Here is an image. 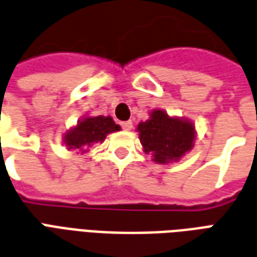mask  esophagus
<instances>
[{"label": "esophagus", "instance_id": "esophagus-1", "mask_svg": "<svg viewBox=\"0 0 257 257\" xmlns=\"http://www.w3.org/2000/svg\"><path fill=\"white\" fill-rule=\"evenodd\" d=\"M121 128L123 130H131L133 128V123H131V120H127V121H121Z\"/></svg>", "mask_w": 257, "mask_h": 257}]
</instances>
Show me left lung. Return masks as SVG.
Returning a JSON list of instances; mask_svg holds the SVG:
<instances>
[{
    "label": "left lung",
    "mask_w": 257,
    "mask_h": 257,
    "mask_svg": "<svg viewBox=\"0 0 257 257\" xmlns=\"http://www.w3.org/2000/svg\"><path fill=\"white\" fill-rule=\"evenodd\" d=\"M144 152L160 164L177 162L193 148L196 130L186 119L171 117L164 110L155 109L147 121L138 124Z\"/></svg>",
    "instance_id": "8db88e82"
}]
</instances>
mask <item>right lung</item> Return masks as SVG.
<instances>
[{
	"label": "right lung",
	"instance_id": "1",
	"mask_svg": "<svg viewBox=\"0 0 257 257\" xmlns=\"http://www.w3.org/2000/svg\"><path fill=\"white\" fill-rule=\"evenodd\" d=\"M120 130L119 124H115L110 116H94L85 117L78 121V124L67 131L64 144L69 151L78 149L80 153L87 152L90 147L97 142H102L109 133Z\"/></svg>",
	"mask_w": 257,
	"mask_h": 257
}]
</instances>
